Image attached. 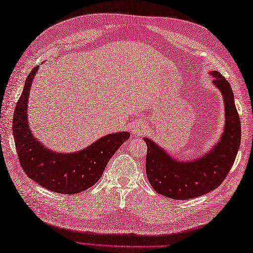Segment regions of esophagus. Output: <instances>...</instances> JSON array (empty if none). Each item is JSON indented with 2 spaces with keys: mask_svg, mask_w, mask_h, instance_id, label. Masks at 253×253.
<instances>
[{
  "mask_svg": "<svg viewBox=\"0 0 253 253\" xmlns=\"http://www.w3.org/2000/svg\"><path fill=\"white\" fill-rule=\"evenodd\" d=\"M131 132H132V135H135V136L143 135V133L146 132V125L140 122L133 123L131 126Z\"/></svg>",
  "mask_w": 253,
  "mask_h": 253,
  "instance_id": "esophagus-1",
  "label": "esophagus"
}]
</instances>
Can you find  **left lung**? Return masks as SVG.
I'll list each match as a JSON object with an SVG mask.
<instances>
[{
    "instance_id": "obj_1",
    "label": "left lung",
    "mask_w": 253,
    "mask_h": 253,
    "mask_svg": "<svg viewBox=\"0 0 253 253\" xmlns=\"http://www.w3.org/2000/svg\"><path fill=\"white\" fill-rule=\"evenodd\" d=\"M213 84L222 91L226 123L221 140L211 152L202 158L184 162L163 151L152 140L144 138L147 143L146 170L150 184L160 195L176 200H187L212 191L222 184L232 169L239 150L241 127L234 93L230 84L221 73L213 71Z\"/></svg>"
}]
</instances>
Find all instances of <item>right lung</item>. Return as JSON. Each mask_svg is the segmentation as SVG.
I'll use <instances>...</instances> for the list:
<instances>
[{"label": "right lung", "instance_id": "add662e5", "mask_svg": "<svg viewBox=\"0 0 253 253\" xmlns=\"http://www.w3.org/2000/svg\"><path fill=\"white\" fill-rule=\"evenodd\" d=\"M38 67L32 68L27 77L13 116V135L20 166L29 178L45 189L63 195L82 192L100 179L106 164L130 135L125 131L111 133L74 153H56L46 149L31 135L27 121L30 85Z\"/></svg>", "mask_w": 253, "mask_h": 253}]
</instances>
